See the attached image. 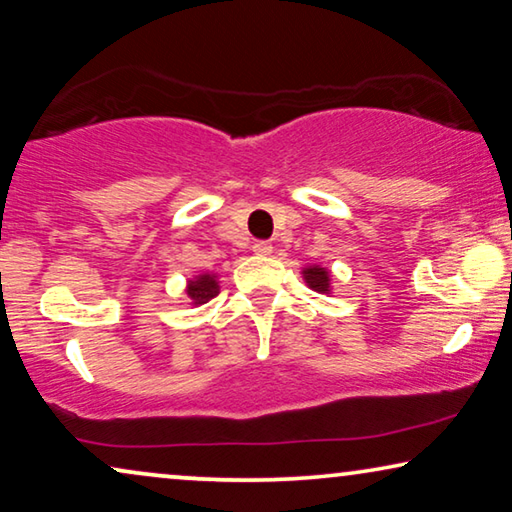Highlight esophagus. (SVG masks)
Returning a JSON list of instances; mask_svg holds the SVG:
<instances>
[{"mask_svg":"<svg viewBox=\"0 0 512 512\" xmlns=\"http://www.w3.org/2000/svg\"><path fill=\"white\" fill-rule=\"evenodd\" d=\"M254 254H258V256H270V254H272V244H270V242H256V244H254Z\"/></svg>","mask_w":512,"mask_h":512,"instance_id":"esophagus-1","label":"esophagus"}]
</instances>
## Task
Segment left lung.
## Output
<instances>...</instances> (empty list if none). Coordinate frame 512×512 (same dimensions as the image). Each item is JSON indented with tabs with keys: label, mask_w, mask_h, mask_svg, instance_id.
<instances>
[{
	"label": "left lung",
	"mask_w": 512,
	"mask_h": 512,
	"mask_svg": "<svg viewBox=\"0 0 512 512\" xmlns=\"http://www.w3.org/2000/svg\"><path fill=\"white\" fill-rule=\"evenodd\" d=\"M300 275H303L305 284L310 286L312 291L321 293V296H331V293H333L331 270L324 268V265H319V263H310V265H305V268L300 270Z\"/></svg>",
	"instance_id": "obj_1"
}]
</instances>
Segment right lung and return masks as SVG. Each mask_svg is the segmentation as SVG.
<instances>
[{"label": "right lung", "instance_id": "1", "mask_svg": "<svg viewBox=\"0 0 512 512\" xmlns=\"http://www.w3.org/2000/svg\"><path fill=\"white\" fill-rule=\"evenodd\" d=\"M221 291L219 286V275L216 272H198L186 282V298L191 300L188 305L198 307L205 305L207 300H212L216 293Z\"/></svg>", "mask_w": 512, "mask_h": 512}]
</instances>
